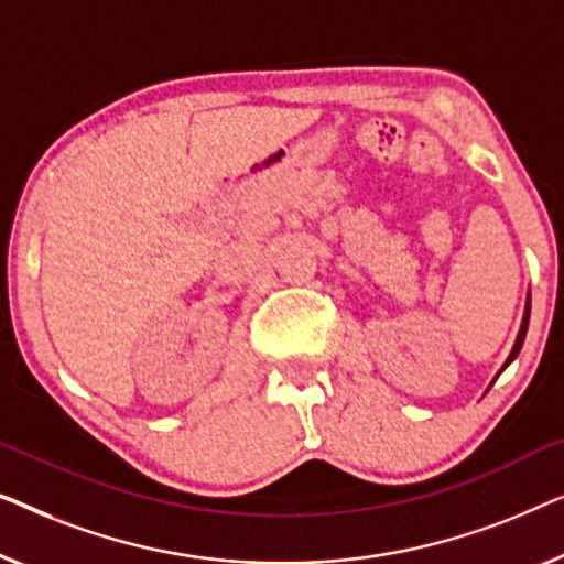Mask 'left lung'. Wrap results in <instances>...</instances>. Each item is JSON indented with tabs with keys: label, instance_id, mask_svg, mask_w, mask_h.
<instances>
[{
	"label": "left lung",
	"instance_id": "obj_1",
	"mask_svg": "<svg viewBox=\"0 0 564 564\" xmlns=\"http://www.w3.org/2000/svg\"><path fill=\"white\" fill-rule=\"evenodd\" d=\"M529 312H531V301L527 299V308H523V319H521V329H519V337H517V343H513V350H511V355L509 358H506V362H503V368H501V372L509 368V365L517 360V355L521 352V345H523V337H527V329H529Z\"/></svg>",
	"mask_w": 564,
	"mask_h": 564
}]
</instances>
